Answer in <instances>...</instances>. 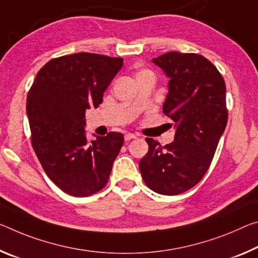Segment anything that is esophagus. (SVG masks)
I'll list each match as a JSON object with an SVG mask.
<instances>
[{
	"label": "esophagus",
	"instance_id": "obj_1",
	"mask_svg": "<svg viewBox=\"0 0 258 258\" xmlns=\"http://www.w3.org/2000/svg\"><path fill=\"white\" fill-rule=\"evenodd\" d=\"M124 138H125V141H130V140H132V139H136L137 137L132 133H127V134H125Z\"/></svg>",
	"mask_w": 258,
	"mask_h": 258
}]
</instances>
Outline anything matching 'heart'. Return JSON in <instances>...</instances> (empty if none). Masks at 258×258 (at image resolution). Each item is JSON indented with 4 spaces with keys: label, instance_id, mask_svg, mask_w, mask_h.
Returning a JSON list of instances; mask_svg holds the SVG:
<instances>
[{
    "label": "heart",
    "instance_id": "b5f03b06",
    "mask_svg": "<svg viewBox=\"0 0 258 258\" xmlns=\"http://www.w3.org/2000/svg\"><path fill=\"white\" fill-rule=\"evenodd\" d=\"M147 73H150V72H149V71H146V70H145V71H140V72H139L138 75H137V77L142 76V75H147Z\"/></svg>",
    "mask_w": 258,
    "mask_h": 258
}]
</instances>
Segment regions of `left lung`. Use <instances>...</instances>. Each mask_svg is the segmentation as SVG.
<instances>
[{"label":"left lung","mask_w":258,"mask_h":258,"mask_svg":"<svg viewBox=\"0 0 258 258\" xmlns=\"http://www.w3.org/2000/svg\"><path fill=\"white\" fill-rule=\"evenodd\" d=\"M169 78L163 112L174 121V140L166 146L151 138L139 162L151 190L178 195L206 174L227 124L226 87L210 60L198 54L170 51L151 60Z\"/></svg>","instance_id":"1"}]
</instances>
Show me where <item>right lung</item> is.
I'll return each mask as SVG.
<instances>
[{
    "mask_svg": "<svg viewBox=\"0 0 258 258\" xmlns=\"http://www.w3.org/2000/svg\"><path fill=\"white\" fill-rule=\"evenodd\" d=\"M121 68L117 57L62 56L44 64L28 92L32 146L49 179L69 195L85 198L101 190L124 145L121 133L89 141L85 131L86 110L102 103Z\"/></svg>",
    "mask_w": 258,
    "mask_h": 258,
    "instance_id": "right-lung-1",
    "label": "right lung"
}]
</instances>
